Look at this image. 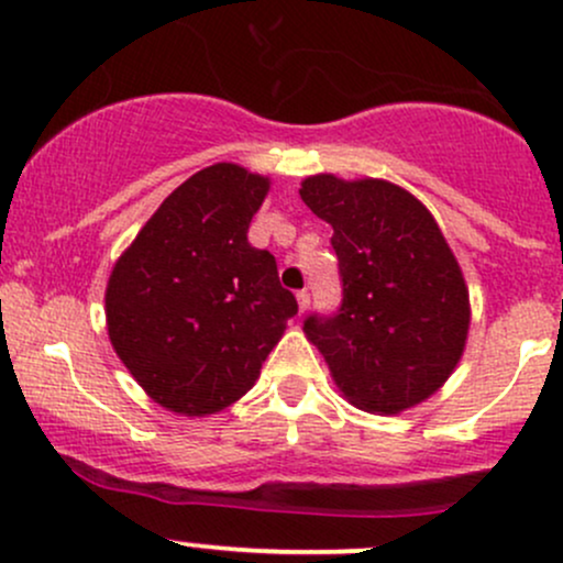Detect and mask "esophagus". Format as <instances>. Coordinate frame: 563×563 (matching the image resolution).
<instances>
[{"mask_svg":"<svg viewBox=\"0 0 563 563\" xmlns=\"http://www.w3.org/2000/svg\"><path fill=\"white\" fill-rule=\"evenodd\" d=\"M296 301H299V312L301 314L307 312V307H309V294H307V290H299V294H296Z\"/></svg>","mask_w":563,"mask_h":563,"instance_id":"34e87169","label":"esophagus"}]
</instances>
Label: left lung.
Listing matches in <instances>:
<instances>
[{
  "label": "left lung",
  "instance_id": "obj_1",
  "mask_svg": "<svg viewBox=\"0 0 563 563\" xmlns=\"http://www.w3.org/2000/svg\"><path fill=\"white\" fill-rule=\"evenodd\" d=\"M303 203L333 228L344 301L335 318H309L349 405L397 416L426 402L466 352L471 301L461 264L431 211L389 179H301Z\"/></svg>",
  "mask_w": 563,
  "mask_h": 563
}]
</instances>
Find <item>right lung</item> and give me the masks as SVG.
Returning a JSON list of instances; mask_svg holds the SVG:
<instances>
[{"mask_svg":"<svg viewBox=\"0 0 563 563\" xmlns=\"http://www.w3.org/2000/svg\"><path fill=\"white\" fill-rule=\"evenodd\" d=\"M269 185L228 161L196 172L108 277V339L142 391L174 416L235 405L299 309L275 256L245 238Z\"/></svg>","mask_w":563,"mask_h":563,"instance_id":"right-lung-1","label":"right lung"}]
</instances>
